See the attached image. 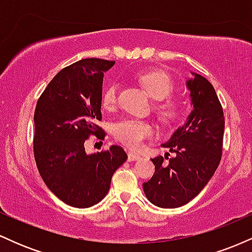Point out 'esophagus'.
<instances>
[{
    "label": "esophagus",
    "mask_w": 252,
    "mask_h": 252,
    "mask_svg": "<svg viewBox=\"0 0 252 252\" xmlns=\"http://www.w3.org/2000/svg\"><path fill=\"white\" fill-rule=\"evenodd\" d=\"M138 158H141L140 155L134 154V153H128V161H136Z\"/></svg>",
    "instance_id": "esophagus-1"
}]
</instances>
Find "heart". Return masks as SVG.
Segmentation results:
<instances>
[{
	"mask_svg": "<svg viewBox=\"0 0 252 252\" xmlns=\"http://www.w3.org/2000/svg\"><path fill=\"white\" fill-rule=\"evenodd\" d=\"M137 79L150 96L158 99L155 111L162 122L174 123L182 116L185 111L184 102L178 98L168 97L174 90V82L168 73L163 71H147L138 74ZM100 100L104 109H114L118 100V84H109L103 90ZM154 132L155 128L152 122L135 117L122 118L112 126L115 138L131 149L141 148L144 141L152 137Z\"/></svg>",
	"mask_w": 252,
	"mask_h": 252,
	"instance_id": "obj_1",
	"label": "heart"
}]
</instances>
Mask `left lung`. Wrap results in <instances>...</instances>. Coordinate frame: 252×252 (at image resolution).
Wrapping results in <instances>:
<instances>
[{
    "instance_id": "8db88e82",
    "label": "left lung",
    "mask_w": 252,
    "mask_h": 252,
    "mask_svg": "<svg viewBox=\"0 0 252 252\" xmlns=\"http://www.w3.org/2000/svg\"><path fill=\"white\" fill-rule=\"evenodd\" d=\"M193 74L187 86L194 109L186 123L162 144L175 153L174 158H152L155 173L143 184L148 200L164 209L180 207L195 198L215 174L221 158L225 118L220 100L206 78Z\"/></svg>"
}]
</instances>
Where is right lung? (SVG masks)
Masks as SVG:
<instances>
[{"label": "right lung", "instance_id": "1", "mask_svg": "<svg viewBox=\"0 0 252 252\" xmlns=\"http://www.w3.org/2000/svg\"><path fill=\"white\" fill-rule=\"evenodd\" d=\"M115 62L89 58L63 68L43 90L34 112L33 152L46 186L60 200L85 209L106 195L111 178L128 155L111 146L88 155L90 136L104 140L102 121L104 72Z\"/></svg>", "mask_w": 252, "mask_h": 252}]
</instances>
